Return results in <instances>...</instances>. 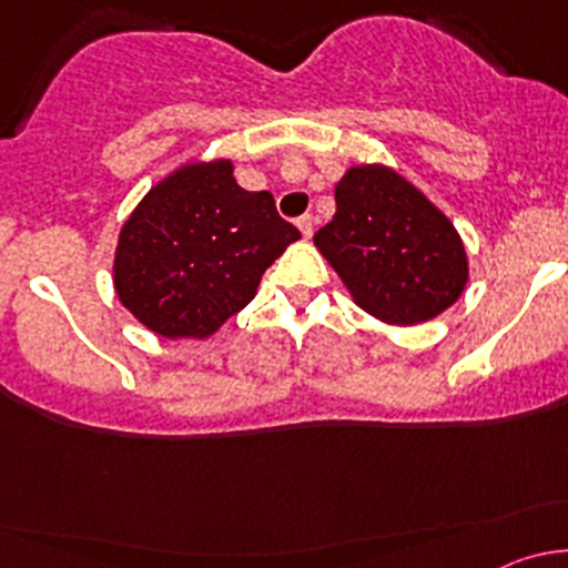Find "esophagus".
<instances>
[{
  "instance_id": "esophagus-1",
  "label": "esophagus",
  "mask_w": 568,
  "mask_h": 568,
  "mask_svg": "<svg viewBox=\"0 0 568 568\" xmlns=\"http://www.w3.org/2000/svg\"><path fill=\"white\" fill-rule=\"evenodd\" d=\"M296 227H300V231H302V236L311 239L313 236V216L311 214L300 216V220H296Z\"/></svg>"
}]
</instances>
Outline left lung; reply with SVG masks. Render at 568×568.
<instances>
[{"label":"left lung","mask_w":568,"mask_h":568,"mask_svg":"<svg viewBox=\"0 0 568 568\" xmlns=\"http://www.w3.org/2000/svg\"><path fill=\"white\" fill-rule=\"evenodd\" d=\"M335 205L313 244L368 316L415 326L464 294L469 261L459 231L398 170L352 164L337 181Z\"/></svg>","instance_id":"left-lung-1"}]
</instances>
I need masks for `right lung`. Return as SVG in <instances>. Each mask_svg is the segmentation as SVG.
Here are the masks:
<instances>
[{"instance_id": "right-lung-1", "label": "right lung", "mask_w": 568, "mask_h": 568, "mask_svg": "<svg viewBox=\"0 0 568 568\" xmlns=\"http://www.w3.org/2000/svg\"><path fill=\"white\" fill-rule=\"evenodd\" d=\"M300 239L272 194L239 186L233 159H194L153 183L120 227L114 294L159 337L205 341Z\"/></svg>"}]
</instances>
